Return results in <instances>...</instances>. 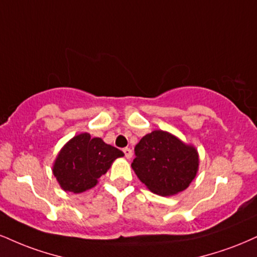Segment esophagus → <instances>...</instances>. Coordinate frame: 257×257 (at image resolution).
<instances>
[{
  "label": "esophagus",
  "instance_id": "1",
  "mask_svg": "<svg viewBox=\"0 0 257 257\" xmlns=\"http://www.w3.org/2000/svg\"><path fill=\"white\" fill-rule=\"evenodd\" d=\"M123 152H124V156H125V158H126V159L132 158V154H133V152H132L131 148H128V147L123 148Z\"/></svg>",
  "mask_w": 257,
  "mask_h": 257
}]
</instances>
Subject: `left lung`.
Returning a JSON list of instances; mask_svg holds the SVG:
<instances>
[{
  "label": "left lung",
  "instance_id": "obj_1",
  "mask_svg": "<svg viewBox=\"0 0 257 257\" xmlns=\"http://www.w3.org/2000/svg\"><path fill=\"white\" fill-rule=\"evenodd\" d=\"M134 152L135 174L148 189L162 196L187 189L199 168L195 148L163 131L145 135Z\"/></svg>",
  "mask_w": 257,
  "mask_h": 257
}]
</instances>
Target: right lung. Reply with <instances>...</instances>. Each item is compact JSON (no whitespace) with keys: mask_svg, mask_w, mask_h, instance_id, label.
<instances>
[{"mask_svg":"<svg viewBox=\"0 0 257 257\" xmlns=\"http://www.w3.org/2000/svg\"><path fill=\"white\" fill-rule=\"evenodd\" d=\"M119 157H123V152L118 148L83 133L62 148L52 171L64 190L78 194L93 188Z\"/></svg>","mask_w":257,"mask_h":257,"instance_id":"right-lung-1","label":"right lung"}]
</instances>
